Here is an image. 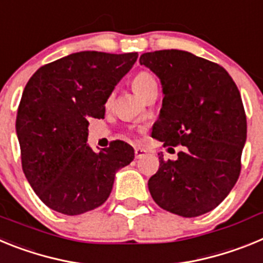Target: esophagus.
<instances>
[{
  "label": "esophagus",
  "instance_id": "34e87169",
  "mask_svg": "<svg viewBox=\"0 0 263 263\" xmlns=\"http://www.w3.org/2000/svg\"><path fill=\"white\" fill-rule=\"evenodd\" d=\"M134 154H136L137 159H142V158L146 155V150L142 147H136L134 148Z\"/></svg>",
  "mask_w": 263,
  "mask_h": 263
}]
</instances>
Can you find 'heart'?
Listing matches in <instances>:
<instances>
[{
    "label": "heart",
    "mask_w": 263,
    "mask_h": 263,
    "mask_svg": "<svg viewBox=\"0 0 263 263\" xmlns=\"http://www.w3.org/2000/svg\"><path fill=\"white\" fill-rule=\"evenodd\" d=\"M155 85H157V81H155L154 76L148 72H139L132 79V88L138 97L142 96L145 92H147L150 88L155 87Z\"/></svg>",
    "instance_id": "heart-1"
}]
</instances>
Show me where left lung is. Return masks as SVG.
<instances>
[{
    "label": "left lung",
    "instance_id": "left-lung-1",
    "mask_svg": "<svg viewBox=\"0 0 263 263\" xmlns=\"http://www.w3.org/2000/svg\"><path fill=\"white\" fill-rule=\"evenodd\" d=\"M139 63L159 78L163 92L152 136L163 146H184L176 160L158 154L159 168L148 179V191L168 212L204 215L224 200L240 176L246 142L240 90L221 66L187 51L146 52Z\"/></svg>",
    "mask_w": 263,
    "mask_h": 263
}]
</instances>
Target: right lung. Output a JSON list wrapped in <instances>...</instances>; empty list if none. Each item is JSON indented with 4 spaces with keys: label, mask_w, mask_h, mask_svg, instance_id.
I'll return each mask as SVG.
<instances>
[{
    "label": "right lung",
    "mask_w": 263,
    "mask_h": 263,
    "mask_svg": "<svg viewBox=\"0 0 263 263\" xmlns=\"http://www.w3.org/2000/svg\"><path fill=\"white\" fill-rule=\"evenodd\" d=\"M138 53L81 51L41 67L27 81L15 132L25 176L48 208L75 216L105 203L116 173L134 159L124 141L93 152L88 118H101Z\"/></svg>",
    "instance_id": "add662e5"
}]
</instances>
